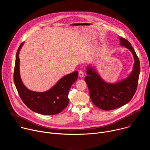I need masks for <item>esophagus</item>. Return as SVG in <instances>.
Wrapping results in <instances>:
<instances>
[{
	"mask_svg": "<svg viewBox=\"0 0 150 150\" xmlns=\"http://www.w3.org/2000/svg\"><path fill=\"white\" fill-rule=\"evenodd\" d=\"M79 76L80 77H83L84 76V73H83V71H79Z\"/></svg>",
	"mask_w": 150,
	"mask_h": 150,
	"instance_id": "1",
	"label": "esophagus"
}]
</instances>
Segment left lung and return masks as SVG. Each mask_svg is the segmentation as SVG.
<instances>
[{"label":"left lung","mask_w":150,"mask_h":150,"mask_svg":"<svg viewBox=\"0 0 150 150\" xmlns=\"http://www.w3.org/2000/svg\"><path fill=\"white\" fill-rule=\"evenodd\" d=\"M120 45L129 49L134 57L135 64L131 75L119 82L108 83L88 67L87 71L88 75L85 77L92 102L97 108L104 110L115 109L127 104L134 96L138 87L140 72L139 60L130 42L123 37H120Z\"/></svg>","instance_id":"1"}]
</instances>
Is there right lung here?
<instances>
[{
    "label": "right lung",
    "mask_w": 150,
    "mask_h": 150,
    "mask_svg": "<svg viewBox=\"0 0 150 150\" xmlns=\"http://www.w3.org/2000/svg\"><path fill=\"white\" fill-rule=\"evenodd\" d=\"M24 42L19 46L16 55L13 81L20 98L28 108L34 112L44 115L60 113L68 105V93L72 85L77 80L78 72L75 71L62 78L49 91L37 93L29 90L21 79L19 53Z\"/></svg>",
    "instance_id": "right-lung-1"
}]
</instances>
